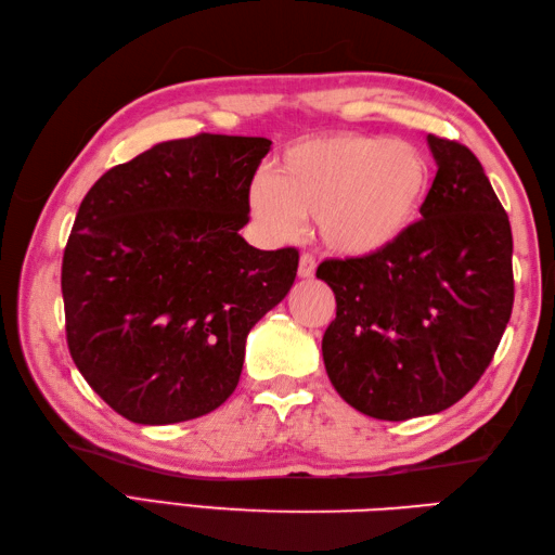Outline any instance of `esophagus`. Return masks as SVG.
Segmentation results:
<instances>
[{"label":"esophagus","mask_w":555,"mask_h":555,"mask_svg":"<svg viewBox=\"0 0 555 555\" xmlns=\"http://www.w3.org/2000/svg\"><path fill=\"white\" fill-rule=\"evenodd\" d=\"M314 269H317L314 257L310 253H302L300 255V264H298V276L300 279H312L314 276Z\"/></svg>","instance_id":"34e87169"}]
</instances>
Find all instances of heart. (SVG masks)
I'll return each instance as SVG.
<instances>
[{"label": "heart", "mask_w": 555, "mask_h": 555, "mask_svg": "<svg viewBox=\"0 0 555 555\" xmlns=\"http://www.w3.org/2000/svg\"><path fill=\"white\" fill-rule=\"evenodd\" d=\"M431 167L422 152L382 135H324L291 145L274 181L259 176L247 203L274 238L317 219L328 250L344 257L379 255L415 227L429 197Z\"/></svg>", "instance_id": "heart-1"}]
</instances>
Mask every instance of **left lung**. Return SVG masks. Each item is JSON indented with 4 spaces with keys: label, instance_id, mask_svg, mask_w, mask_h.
I'll list each match as a JSON object with an SVG mask.
<instances>
[{
    "label": "left lung",
    "instance_id": "obj_1",
    "mask_svg": "<svg viewBox=\"0 0 555 555\" xmlns=\"http://www.w3.org/2000/svg\"><path fill=\"white\" fill-rule=\"evenodd\" d=\"M427 143L439 171L415 227L379 255L317 267L336 296L322 338L328 379L348 405L388 422L457 403L513 312L508 215L473 152Z\"/></svg>",
    "mask_w": 555,
    "mask_h": 555
}]
</instances>
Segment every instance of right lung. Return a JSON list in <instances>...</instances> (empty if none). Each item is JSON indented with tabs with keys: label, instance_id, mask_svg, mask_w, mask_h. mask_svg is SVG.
<instances>
[{
	"label": "right lung",
	"instance_id": "right-lung-1",
	"mask_svg": "<svg viewBox=\"0 0 555 555\" xmlns=\"http://www.w3.org/2000/svg\"><path fill=\"white\" fill-rule=\"evenodd\" d=\"M269 147L215 133L169 140L82 197L62 264L66 340L126 420L217 410L238 386L250 328L296 281V247L257 250L241 235Z\"/></svg>",
	"mask_w": 555,
	"mask_h": 555
}]
</instances>
